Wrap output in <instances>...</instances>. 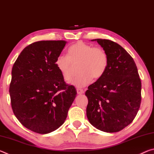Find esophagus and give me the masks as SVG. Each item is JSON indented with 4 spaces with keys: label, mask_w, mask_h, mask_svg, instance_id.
<instances>
[{
    "label": "esophagus",
    "mask_w": 154,
    "mask_h": 154,
    "mask_svg": "<svg viewBox=\"0 0 154 154\" xmlns=\"http://www.w3.org/2000/svg\"><path fill=\"white\" fill-rule=\"evenodd\" d=\"M77 92L78 94H82L84 93V90H82V89H80V88H77Z\"/></svg>",
    "instance_id": "34e87169"
}]
</instances>
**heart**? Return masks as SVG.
<instances>
[{
	"instance_id": "obj_1",
	"label": "heart",
	"mask_w": 154,
	"mask_h": 154,
	"mask_svg": "<svg viewBox=\"0 0 154 154\" xmlns=\"http://www.w3.org/2000/svg\"><path fill=\"white\" fill-rule=\"evenodd\" d=\"M77 64L79 74L71 83L77 87H84L92 78L98 79L103 77L108 67L109 58L103 49L79 41L68 49V56L60 55L56 60L57 69L66 82L71 79L73 65Z\"/></svg>"
}]
</instances>
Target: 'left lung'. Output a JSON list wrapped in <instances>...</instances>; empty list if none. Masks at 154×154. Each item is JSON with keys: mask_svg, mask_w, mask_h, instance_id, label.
I'll list each match as a JSON object with an SVG mask.
<instances>
[{"mask_svg": "<svg viewBox=\"0 0 154 154\" xmlns=\"http://www.w3.org/2000/svg\"><path fill=\"white\" fill-rule=\"evenodd\" d=\"M109 58L105 74L88 88L87 118L96 128L116 132L133 121L141 102V82L131 56L119 44L93 39Z\"/></svg>", "mask_w": 154, "mask_h": 154, "instance_id": "8db88e82", "label": "left lung"}]
</instances>
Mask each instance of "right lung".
<instances>
[{
  "label": "right lung",
  "mask_w": 154,
  "mask_h": 154,
  "mask_svg": "<svg viewBox=\"0 0 154 154\" xmlns=\"http://www.w3.org/2000/svg\"><path fill=\"white\" fill-rule=\"evenodd\" d=\"M65 41H41L23 49L12 68L11 107L23 126L39 134L60 127L77 95L56 66Z\"/></svg>",
  "instance_id": "add662e5"
}]
</instances>
